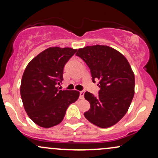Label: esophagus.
<instances>
[{"label": "esophagus", "mask_w": 158, "mask_h": 158, "mask_svg": "<svg viewBox=\"0 0 158 158\" xmlns=\"http://www.w3.org/2000/svg\"><path fill=\"white\" fill-rule=\"evenodd\" d=\"M84 95H85V90H81L79 92V98L81 99H83L84 98Z\"/></svg>", "instance_id": "obj_1"}]
</instances>
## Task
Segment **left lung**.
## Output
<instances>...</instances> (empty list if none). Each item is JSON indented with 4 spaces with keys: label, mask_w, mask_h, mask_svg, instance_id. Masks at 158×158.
I'll use <instances>...</instances> for the list:
<instances>
[{
    "label": "left lung",
    "mask_w": 158,
    "mask_h": 158,
    "mask_svg": "<svg viewBox=\"0 0 158 158\" xmlns=\"http://www.w3.org/2000/svg\"><path fill=\"white\" fill-rule=\"evenodd\" d=\"M76 55L90 70L93 82L99 80L98 96L86 92L90 108L85 117L101 128L118 122L127 113L135 94V75L129 62L120 52L107 45L79 49Z\"/></svg>",
    "instance_id": "8db88e82"
}]
</instances>
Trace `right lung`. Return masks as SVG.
<instances>
[{
  "instance_id": "obj_1",
  "label": "right lung",
  "mask_w": 158,
  "mask_h": 158,
  "mask_svg": "<svg viewBox=\"0 0 158 158\" xmlns=\"http://www.w3.org/2000/svg\"><path fill=\"white\" fill-rule=\"evenodd\" d=\"M77 50L51 47L32 60L23 75L20 96L28 117L38 126L49 128L63 120L69 105L78 99L77 90H60L65 64Z\"/></svg>"
}]
</instances>
